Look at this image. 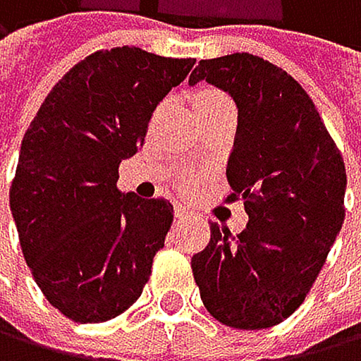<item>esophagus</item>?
Segmentation results:
<instances>
[{
	"instance_id": "obj_1",
	"label": "esophagus",
	"mask_w": 361,
	"mask_h": 361,
	"mask_svg": "<svg viewBox=\"0 0 361 361\" xmlns=\"http://www.w3.org/2000/svg\"><path fill=\"white\" fill-rule=\"evenodd\" d=\"M186 215H188L186 208H184L182 204H177V206H175V217H186Z\"/></svg>"
}]
</instances>
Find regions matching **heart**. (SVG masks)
<instances>
[{
  "mask_svg": "<svg viewBox=\"0 0 361 361\" xmlns=\"http://www.w3.org/2000/svg\"><path fill=\"white\" fill-rule=\"evenodd\" d=\"M215 97H221V95H219V92H215V90H206V92H202L197 102H202V99H215Z\"/></svg>",
  "mask_w": 361,
  "mask_h": 361,
  "instance_id": "obj_1",
  "label": "heart"
}]
</instances>
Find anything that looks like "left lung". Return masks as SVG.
I'll list each match as a JSON object with an SVG mask.
<instances>
[{"mask_svg": "<svg viewBox=\"0 0 361 361\" xmlns=\"http://www.w3.org/2000/svg\"><path fill=\"white\" fill-rule=\"evenodd\" d=\"M202 79L237 106L228 202L244 200L248 224L235 237L211 224L192 275L217 322L271 329L302 306L344 224V159L313 99L275 63L248 53L202 59L188 84Z\"/></svg>", "mask_w": 361, "mask_h": 361, "instance_id": "1", "label": "left lung"}]
</instances>
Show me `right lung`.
Segmentation results:
<instances>
[{"instance_id": "1", "label": "right lung", "mask_w": 361, "mask_h": 361, "mask_svg": "<svg viewBox=\"0 0 361 361\" xmlns=\"http://www.w3.org/2000/svg\"><path fill=\"white\" fill-rule=\"evenodd\" d=\"M192 59L97 50L63 75L21 140L11 211L44 298L73 322L121 315L142 295L173 224L169 200L117 188L157 104Z\"/></svg>"}]
</instances>
